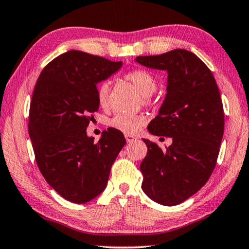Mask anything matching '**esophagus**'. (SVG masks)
<instances>
[{"mask_svg":"<svg viewBox=\"0 0 249 249\" xmlns=\"http://www.w3.org/2000/svg\"><path fill=\"white\" fill-rule=\"evenodd\" d=\"M124 137H125V140H127V142H133L137 140L136 137L132 135H124Z\"/></svg>","mask_w":249,"mask_h":249,"instance_id":"34e87169","label":"esophagus"}]
</instances>
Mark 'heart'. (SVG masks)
I'll return each instance as SVG.
<instances>
[{
    "mask_svg": "<svg viewBox=\"0 0 249 249\" xmlns=\"http://www.w3.org/2000/svg\"><path fill=\"white\" fill-rule=\"evenodd\" d=\"M125 78L135 86L143 98H148L156 91L157 84L155 78L148 71L136 70L125 75ZM96 98L100 107L107 109L109 107V84L102 83L99 85L96 91ZM146 124V118L143 116H130V114L118 113L109 121L110 127L117 129L124 133H137L140 128Z\"/></svg>",
    "mask_w": 249,
    "mask_h": 249,
    "instance_id": "1",
    "label": "heart"
}]
</instances>
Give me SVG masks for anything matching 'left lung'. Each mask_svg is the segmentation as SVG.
<instances>
[{
    "label": "left lung",
    "instance_id": "left-lung-1",
    "mask_svg": "<svg viewBox=\"0 0 249 249\" xmlns=\"http://www.w3.org/2000/svg\"><path fill=\"white\" fill-rule=\"evenodd\" d=\"M135 60L167 71L166 95L148 131L169 137L172 143L160 148L142 138L148 151L140 171L146 196L173 207L196 193L213 172L225 128L220 92L207 65L189 50L174 49Z\"/></svg>",
    "mask_w": 249,
    "mask_h": 249
}]
</instances>
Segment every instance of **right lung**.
Wrapping results in <instances>:
<instances>
[{
    "label": "right lung",
    "instance_id": "add662e5",
    "mask_svg": "<svg viewBox=\"0 0 249 249\" xmlns=\"http://www.w3.org/2000/svg\"><path fill=\"white\" fill-rule=\"evenodd\" d=\"M122 62L68 50L42 70L29 114V136L47 183L64 199L86 203L106 190L124 133L104 130L99 142L86 128L99 110L96 85L117 73Z\"/></svg>",
    "mask_w": 249,
    "mask_h": 249
}]
</instances>
